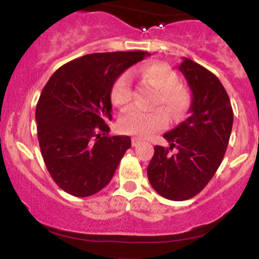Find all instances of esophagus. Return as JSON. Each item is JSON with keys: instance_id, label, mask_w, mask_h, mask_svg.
<instances>
[{"instance_id": "obj_1", "label": "esophagus", "mask_w": 259, "mask_h": 259, "mask_svg": "<svg viewBox=\"0 0 259 259\" xmlns=\"http://www.w3.org/2000/svg\"><path fill=\"white\" fill-rule=\"evenodd\" d=\"M142 143V139H139V138H132V144L133 147H138V145Z\"/></svg>"}]
</instances>
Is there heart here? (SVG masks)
<instances>
[{
	"mask_svg": "<svg viewBox=\"0 0 259 259\" xmlns=\"http://www.w3.org/2000/svg\"><path fill=\"white\" fill-rule=\"evenodd\" d=\"M143 78L158 89L154 104L157 109L142 110L138 107L127 110L119 119V129L126 134L147 138L164 129L169 121L178 122L185 119L192 104L190 90L180 83V76L164 63H150L140 71ZM111 101L117 107L129 106L134 96V86L130 72H122L111 87Z\"/></svg>",
	"mask_w": 259,
	"mask_h": 259,
	"instance_id": "b5f03b06",
	"label": "heart"
}]
</instances>
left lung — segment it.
I'll use <instances>...</instances> for the list:
<instances>
[{"mask_svg":"<svg viewBox=\"0 0 259 259\" xmlns=\"http://www.w3.org/2000/svg\"><path fill=\"white\" fill-rule=\"evenodd\" d=\"M180 71L192 91L190 116L163 135L169 147H154L148 180L164 199L185 201L196 196L214 177L229 143L233 109L217 76L185 58Z\"/></svg>","mask_w":259,"mask_h":259,"instance_id":"obj_1","label":"left lung"}]
</instances>
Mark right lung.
<instances>
[{
	"label": "right lung",
	"mask_w": 259,
	"mask_h": 259,
	"mask_svg": "<svg viewBox=\"0 0 259 259\" xmlns=\"http://www.w3.org/2000/svg\"><path fill=\"white\" fill-rule=\"evenodd\" d=\"M149 53L87 54L54 72L36 105L37 140L53 181L76 197L101 191L111 181L129 137L109 134L115 79Z\"/></svg>",
	"instance_id": "right-lung-1"
}]
</instances>
